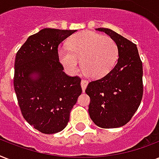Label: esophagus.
<instances>
[{
    "instance_id": "obj_1",
    "label": "esophagus",
    "mask_w": 159,
    "mask_h": 159,
    "mask_svg": "<svg viewBox=\"0 0 159 159\" xmlns=\"http://www.w3.org/2000/svg\"><path fill=\"white\" fill-rule=\"evenodd\" d=\"M87 84H88V82H87V80H84V79L82 80V82H81V86H82V91H83V92H85V90H86V88H87Z\"/></svg>"
}]
</instances>
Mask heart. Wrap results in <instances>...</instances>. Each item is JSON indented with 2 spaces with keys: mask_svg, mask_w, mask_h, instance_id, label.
Instances as JSON below:
<instances>
[{
  "mask_svg": "<svg viewBox=\"0 0 159 159\" xmlns=\"http://www.w3.org/2000/svg\"><path fill=\"white\" fill-rule=\"evenodd\" d=\"M68 48H60L58 58L69 72L79 67L92 78H100L108 73L118 57V47L114 39L92 31L76 34L67 43Z\"/></svg>",
  "mask_w": 159,
  "mask_h": 159,
  "instance_id": "heart-1",
  "label": "heart"
}]
</instances>
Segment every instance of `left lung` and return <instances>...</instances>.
I'll return each mask as SVG.
<instances>
[{
    "label": "left lung",
    "mask_w": 159,
    "mask_h": 159,
    "mask_svg": "<svg viewBox=\"0 0 159 159\" xmlns=\"http://www.w3.org/2000/svg\"><path fill=\"white\" fill-rule=\"evenodd\" d=\"M97 30L108 34L117 44L118 60L104 77L88 83L90 117L103 129L118 128L130 120L143 97V65L135 43L110 29Z\"/></svg>",
    "instance_id": "obj_1"
}]
</instances>
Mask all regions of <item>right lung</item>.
<instances>
[{
  "label": "right lung",
  "mask_w": 159,
  "mask_h": 159,
  "mask_svg": "<svg viewBox=\"0 0 159 159\" xmlns=\"http://www.w3.org/2000/svg\"><path fill=\"white\" fill-rule=\"evenodd\" d=\"M74 32L43 29L16 53L14 87L19 106L25 120L41 133L62 130L82 94L81 78L62 71L57 53L58 45Z\"/></svg>",
  "instance_id": "1"
}]
</instances>
